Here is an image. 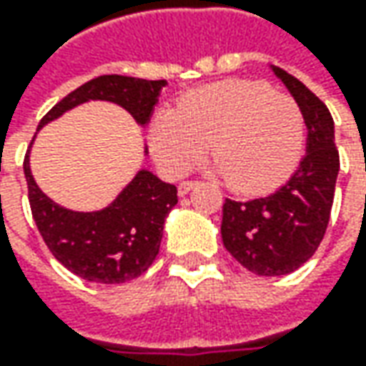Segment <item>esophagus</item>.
<instances>
[{"instance_id": "34e87169", "label": "esophagus", "mask_w": 366, "mask_h": 366, "mask_svg": "<svg viewBox=\"0 0 366 366\" xmlns=\"http://www.w3.org/2000/svg\"><path fill=\"white\" fill-rule=\"evenodd\" d=\"M195 185H197L195 181H183V183H179V187H177V193H179V195L183 197V195H187V193H189V191L193 189Z\"/></svg>"}]
</instances>
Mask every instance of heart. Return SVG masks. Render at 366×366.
Wrapping results in <instances>:
<instances>
[{"instance_id": "b5f03b06", "label": "heart", "mask_w": 366, "mask_h": 366, "mask_svg": "<svg viewBox=\"0 0 366 366\" xmlns=\"http://www.w3.org/2000/svg\"><path fill=\"white\" fill-rule=\"evenodd\" d=\"M303 140L297 102L250 79L197 87L177 109L159 112L148 128L152 154L169 175L187 173L209 142L212 171L248 195L281 185L302 157Z\"/></svg>"}]
</instances>
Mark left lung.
Listing matches in <instances>:
<instances>
[{
	"label": "left lung",
	"instance_id": "obj_1",
	"mask_svg": "<svg viewBox=\"0 0 366 366\" xmlns=\"http://www.w3.org/2000/svg\"><path fill=\"white\" fill-rule=\"evenodd\" d=\"M274 77L302 107L307 128L305 157L285 185L259 199H226L222 240L226 250L250 273L281 277L314 257L330 222L336 177L334 120L326 104L287 71L271 64Z\"/></svg>",
	"mask_w": 366,
	"mask_h": 366
}]
</instances>
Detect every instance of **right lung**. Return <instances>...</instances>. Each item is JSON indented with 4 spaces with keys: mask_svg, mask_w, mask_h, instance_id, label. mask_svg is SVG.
<instances>
[{
    "mask_svg": "<svg viewBox=\"0 0 366 366\" xmlns=\"http://www.w3.org/2000/svg\"><path fill=\"white\" fill-rule=\"evenodd\" d=\"M164 85V79L147 81L102 75L61 99L40 120L38 130L59 120L69 109L89 102H109L124 107L136 124L144 128ZM147 154L148 148L144 147V157ZM24 175L36 226L54 259L71 273L93 283L116 285L136 279L157 259L164 219L177 205L175 185L161 181L148 169H140L104 209L75 212L52 202L38 187L30 169V150L24 159Z\"/></svg>",
    "mask_w": 366,
    "mask_h": 366,
    "instance_id": "obj_1",
    "label": "right lung"
}]
</instances>
